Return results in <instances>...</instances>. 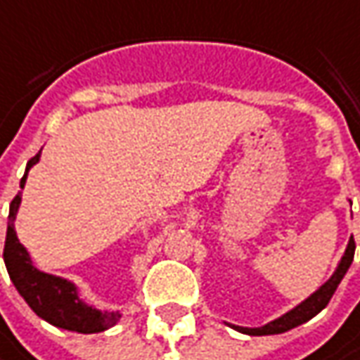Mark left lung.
Here are the masks:
<instances>
[{"label": "left lung", "instance_id": "left-lung-1", "mask_svg": "<svg viewBox=\"0 0 360 360\" xmlns=\"http://www.w3.org/2000/svg\"><path fill=\"white\" fill-rule=\"evenodd\" d=\"M352 258H354V240L351 238V240H349V245H347V250H345V254H342V258H340L338 266H336V270L333 272V276H330V278H328V280H326V282H324L316 292H312L306 300H302L300 304H296L292 310H288L286 314H282L280 319L268 322V324H264V326L248 328V326H238V324H229V322H227V326H231L233 330L243 333V335L264 336V335H282V333H286V330L294 328V326L304 324V322L310 321L312 316H316L322 308H326V304L330 302L333 294H335L336 288H338V284H340V280L345 278V274L349 272V268H351Z\"/></svg>", "mask_w": 360, "mask_h": 360}]
</instances>
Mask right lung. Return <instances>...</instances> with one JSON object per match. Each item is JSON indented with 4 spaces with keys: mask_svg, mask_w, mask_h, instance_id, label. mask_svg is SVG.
<instances>
[{
    "mask_svg": "<svg viewBox=\"0 0 360 360\" xmlns=\"http://www.w3.org/2000/svg\"><path fill=\"white\" fill-rule=\"evenodd\" d=\"M41 153V150H39ZM39 153L25 165V173L20 181V189L25 187L27 173L39 161ZM22 203V191L13 197L9 205L8 233H6V248H4V262L8 268L9 278L15 290L24 298L27 306L38 314L39 319L50 322L52 326L72 330V333H102L108 330L120 321V310H98L82 300L78 286L62 276L41 272L34 266L30 252L18 240L15 233V217Z\"/></svg>",
    "mask_w": 360,
    "mask_h": 360,
    "instance_id": "obj_1",
    "label": "right lung"
}]
</instances>
